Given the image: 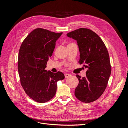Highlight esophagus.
I'll use <instances>...</instances> for the list:
<instances>
[{
	"label": "esophagus",
	"instance_id": "34e87169",
	"mask_svg": "<svg viewBox=\"0 0 128 128\" xmlns=\"http://www.w3.org/2000/svg\"><path fill=\"white\" fill-rule=\"evenodd\" d=\"M70 76H71L70 74H67V73L65 74H64L65 78H68V77H69Z\"/></svg>",
	"mask_w": 128,
	"mask_h": 128
}]
</instances>
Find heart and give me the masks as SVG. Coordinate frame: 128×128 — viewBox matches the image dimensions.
I'll return each mask as SVG.
<instances>
[{
  "label": "heart",
  "instance_id": "obj_1",
  "mask_svg": "<svg viewBox=\"0 0 128 128\" xmlns=\"http://www.w3.org/2000/svg\"><path fill=\"white\" fill-rule=\"evenodd\" d=\"M68 45H69V44H68Z\"/></svg>",
  "mask_w": 128,
  "mask_h": 128
}]
</instances>
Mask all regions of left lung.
<instances>
[{
	"instance_id": "left-lung-1",
	"label": "left lung",
	"mask_w": 128,
	"mask_h": 128,
	"mask_svg": "<svg viewBox=\"0 0 128 128\" xmlns=\"http://www.w3.org/2000/svg\"><path fill=\"white\" fill-rule=\"evenodd\" d=\"M77 41L80 52V64L88 68L86 76L79 80L75 96L80 102L97 100L105 90L111 73L110 56L104 42L97 34L87 28H80L67 34Z\"/></svg>"
}]
</instances>
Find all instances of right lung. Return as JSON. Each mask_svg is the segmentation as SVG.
I'll list each match as a JSON object with an SVG mask.
<instances>
[{
    "instance_id": "1",
    "label": "right lung",
    "mask_w": 128,
    "mask_h": 128,
    "mask_svg": "<svg viewBox=\"0 0 128 128\" xmlns=\"http://www.w3.org/2000/svg\"><path fill=\"white\" fill-rule=\"evenodd\" d=\"M62 34L35 29L23 41L19 50L18 68L21 84L26 94L38 102L52 99L56 94L57 82L64 78L61 72L54 73L45 69Z\"/></svg>"
}]
</instances>
